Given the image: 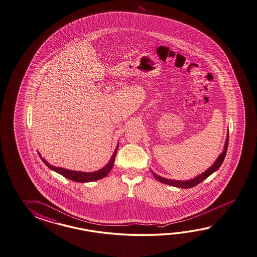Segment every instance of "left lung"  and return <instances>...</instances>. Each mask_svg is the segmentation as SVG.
Here are the masks:
<instances>
[{"label": "left lung", "instance_id": "8db88e82", "mask_svg": "<svg viewBox=\"0 0 257 257\" xmlns=\"http://www.w3.org/2000/svg\"><path fill=\"white\" fill-rule=\"evenodd\" d=\"M227 147H228V133H227V137H226V140H225V147H224V151L220 154L219 157L217 158V160L214 162L213 165L209 168V169L205 171L204 173H202L201 175L195 177L193 179H190V180H186V181H176V180H171V179H167V178H164L162 177L160 175H156L155 173L152 172V174L154 175V177L158 179L159 181L164 183V184H167L170 186H174L176 188H193L195 186H197L198 184H200V182L205 180L207 177L209 175H212L213 172H215L216 170L219 168L221 166V164L224 162L225 160V154H226V151H227Z\"/></svg>", "mask_w": 257, "mask_h": 257}]
</instances>
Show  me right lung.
<instances>
[{"label": "right lung", "mask_w": 257, "mask_h": 257, "mask_svg": "<svg viewBox=\"0 0 257 257\" xmlns=\"http://www.w3.org/2000/svg\"><path fill=\"white\" fill-rule=\"evenodd\" d=\"M118 148H119V144L117 145V148L114 151L112 156L110 158V161L108 162V163L105 165V167H103L102 169L98 170L96 172H92V173H84V172H77V171H70V170L64 169V168H59V167H55L53 165H50L49 163H47L44 158H42L41 155V159L42 161L44 162V164L50 168L51 170L57 172L58 174L63 175L64 177L68 178L69 180H72V181L75 182H81V183H85V182H93L95 180H99L104 178L106 175L111 171L113 167V164L115 162V157L117 154V151H118Z\"/></svg>", "instance_id": "1"}]
</instances>
